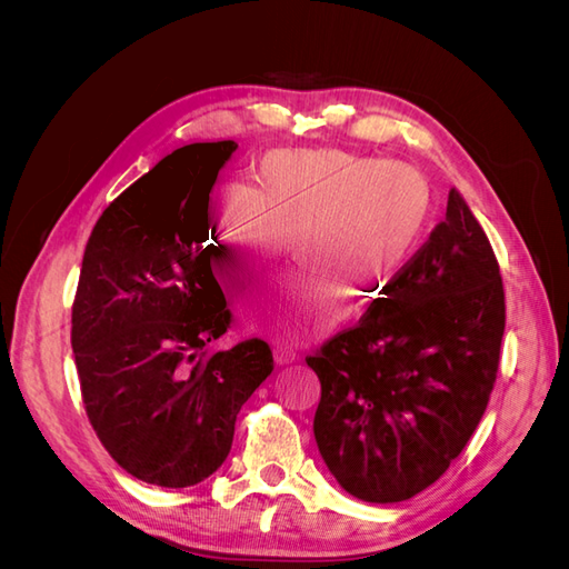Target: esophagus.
<instances>
[{"label": "esophagus", "mask_w": 569, "mask_h": 569, "mask_svg": "<svg viewBox=\"0 0 569 569\" xmlns=\"http://www.w3.org/2000/svg\"><path fill=\"white\" fill-rule=\"evenodd\" d=\"M272 353H274V360H278L280 366H284V363H295V360H297V351H295V349H289V347H274V349H272Z\"/></svg>", "instance_id": "obj_1"}]
</instances>
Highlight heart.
I'll use <instances>...</instances> for the list:
<instances>
[{
	"mask_svg": "<svg viewBox=\"0 0 569 569\" xmlns=\"http://www.w3.org/2000/svg\"><path fill=\"white\" fill-rule=\"evenodd\" d=\"M432 192L416 168L343 149H278L247 187L222 184L211 199L218 266L256 278L289 237L308 266L258 303L289 330H311L337 313L341 289L382 291L422 244Z\"/></svg>",
	"mask_w": 569,
	"mask_h": 569,
	"instance_id": "1",
	"label": "heart"
}]
</instances>
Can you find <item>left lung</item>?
<instances>
[{
    "instance_id": "1",
    "label": "left lung",
    "mask_w": 569,
    "mask_h": 569,
    "mask_svg": "<svg viewBox=\"0 0 569 569\" xmlns=\"http://www.w3.org/2000/svg\"><path fill=\"white\" fill-rule=\"evenodd\" d=\"M382 295L306 358L320 380V456L368 503L406 501L435 485L470 441L496 385L503 280L456 189L446 220Z\"/></svg>"
}]
</instances>
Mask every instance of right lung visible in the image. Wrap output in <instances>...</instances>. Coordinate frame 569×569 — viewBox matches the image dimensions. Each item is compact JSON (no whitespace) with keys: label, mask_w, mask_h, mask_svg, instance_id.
I'll use <instances>...</instances> for the list:
<instances>
[{"label":"right lung","mask_w":569,"mask_h":569,"mask_svg":"<svg viewBox=\"0 0 569 569\" xmlns=\"http://www.w3.org/2000/svg\"><path fill=\"white\" fill-rule=\"evenodd\" d=\"M234 149L180 147L120 192L88 239L73 299L90 425L128 475L166 489L226 462L237 412L272 372L263 339L209 353L232 322L206 244L209 194Z\"/></svg>","instance_id":"obj_1"}]
</instances>
